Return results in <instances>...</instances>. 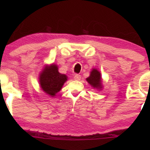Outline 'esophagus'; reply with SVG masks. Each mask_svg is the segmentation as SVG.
Listing matches in <instances>:
<instances>
[{"instance_id": "esophagus-1", "label": "esophagus", "mask_w": 150, "mask_h": 150, "mask_svg": "<svg viewBox=\"0 0 150 150\" xmlns=\"http://www.w3.org/2000/svg\"><path fill=\"white\" fill-rule=\"evenodd\" d=\"M81 75L79 74H76L74 75V80H76V81H79L80 79H81Z\"/></svg>"}]
</instances>
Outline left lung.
<instances>
[{"label": "left lung", "mask_w": 150, "mask_h": 150, "mask_svg": "<svg viewBox=\"0 0 150 150\" xmlns=\"http://www.w3.org/2000/svg\"><path fill=\"white\" fill-rule=\"evenodd\" d=\"M87 81L93 87L101 89V75L100 71H98L97 69H93L91 71L90 76L87 79Z\"/></svg>", "instance_id": "obj_1"}]
</instances>
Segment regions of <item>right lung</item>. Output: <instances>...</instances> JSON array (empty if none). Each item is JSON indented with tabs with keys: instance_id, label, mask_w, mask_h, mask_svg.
I'll return each instance as SVG.
<instances>
[{
	"instance_id": "right-lung-1",
	"label": "right lung",
	"mask_w": 150,
	"mask_h": 150,
	"mask_svg": "<svg viewBox=\"0 0 150 150\" xmlns=\"http://www.w3.org/2000/svg\"><path fill=\"white\" fill-rule=\"evenodd\" d=\"M66 81L67 76L59 73L58 67L54 64L49 67H45L40 76L41 87L51 96H55L57 92L60 91Z\"/></svg>"
}]
</instances>
